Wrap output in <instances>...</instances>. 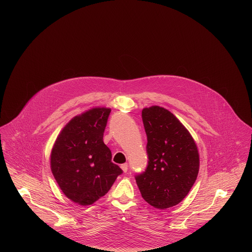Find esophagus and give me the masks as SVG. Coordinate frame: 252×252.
<instances>
[{
    "label": "esophagus",
    "instance_id": "obj_1",
    "mask_svg": "<svg viewBox=\"0 0 252 252\" xmlns=\"http://www.w3.org/2000/svg\"><path fill=\"white\" fill-rule=\"evenodd\" d=\"M121 169L126 173V172H127V169H128V165H127V163H124V164H121Z\"/></svg>",
    "mask_w": 252,
    "mask_h": 252
}]
</instances>
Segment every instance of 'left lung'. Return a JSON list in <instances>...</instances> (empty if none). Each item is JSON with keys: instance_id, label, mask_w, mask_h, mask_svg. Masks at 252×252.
<instances>
[{"instance_id": "obj_1", "label": "left lung", "mask_w": 252, "mask_h": 252, "mask_svg": "<svg viewBox=\"0 0 252 252\" xmlns=\"http://www.w3.org/2000/svg\"><path fill=\"white\" fill-rule=\"evenodd\" d=\"M142 118L149 160L135 179L144 200L165 210L190 192L199 171L198 149L190 132L166 108H144Z\"/></svg>"}]
</instances>
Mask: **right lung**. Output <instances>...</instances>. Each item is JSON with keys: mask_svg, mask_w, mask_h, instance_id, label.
Here are the masks:
<instances>
[{"mask_svg": "<svg viewBox=\"0 0 252 252\" xmlns=\"http://www.w3.org/2000/svg\"><path fill=\"white\" fill-rule=\"evenodd\" d=\"M111 109L93 108L73 117L60 131L50 163L60 190L72 202L92 205L105 195L123 173L103 142Z\"/></svg>", "mask_w": 252, "mask_h": 252, "instance_id": "right-lung-1", "label": "right lung"}]
</instances>
